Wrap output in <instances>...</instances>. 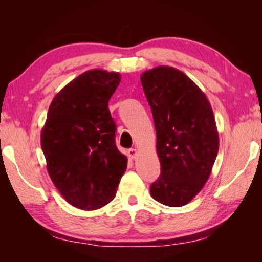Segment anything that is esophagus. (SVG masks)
<instances>
[{"mask_svg":"<svg viewBox=\"0 0 262 262\" xmlns=\"http://www.w3.org/2000/svg\"><path fill=\"white\" fill-rule=\"evenodd\" d=\"M137 155H138V150L136 149V148H130L129 150H128V156L130 157V158H136L137 157Z\"/></svg>","mask_w":262,"mask_h":262,"instance_id":"34e87169","label":"esophagus"}]
</instances>
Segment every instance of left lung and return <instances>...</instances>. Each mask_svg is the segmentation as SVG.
<instances>
[{"label":"left lung","instance_id":"8db88e82","mask_svg":"<svg viewBox=\"0 0 262 262\" xmlns=\"http://www.w3.org/2000/svg\"><path fill=\"white\" fill-rule=\"evenodd\" d=\"M156 130L161 176L153 199L182 207L208 181L219 152V132L205 94L181 71L160 66L141 75Z\"/></svg>","mask_w":262,"mask_h":262}]
</instances>
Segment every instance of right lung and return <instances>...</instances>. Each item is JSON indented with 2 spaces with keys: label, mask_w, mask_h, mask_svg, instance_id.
<instances>
[{
  "label": "right lung",
  "mask_w": 262,
  "mask_h": 262,
  "mask_svg": "<svg viewBox=\"0 0 262 262\" xmlns=\"http://www.w3.org/2000/svg\"><path fill=\"white\" fill-rule=\"evenodd\" d=\"M121 75L90 70L52 99L41 130L47 170L73 207L92 211L112 201L128 165L115 144L116 124L108 101Z\"/></svg>",
  "instance_id": "add662e5"
}]
</instances>
